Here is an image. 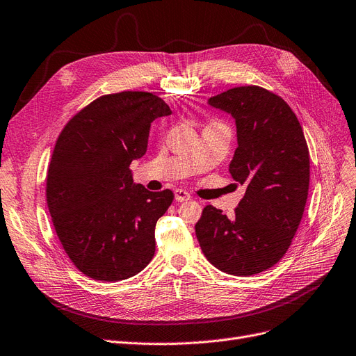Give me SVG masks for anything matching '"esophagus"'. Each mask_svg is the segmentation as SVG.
<instances>
[{"mask_svg": "<svg viewBox=\"0 0 356 356\" xmlns=\"http://www.w3.org/2000/svg\"><path fill=\"white\" fill-rule=\"evenodd\" d=\"M175 197L177 202H186V200H191V195L186 191H181V189H177L175 192Z\"/></svg>", "mask_w": 356, "mask_h": 356, "instance_id": "obj_1", "label": "esophagus"}]
</instances>
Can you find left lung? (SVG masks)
<instances>
[{"instance_id": "left-lung-1", "label": "left lung", "mask_w": 356, "mask_h": 356, "mask_svg": "<svg viewBox=\"0 0 356 356\" xmlns=\"http://www.w3.org/2000/svg\"><path fill=\"white\" fill-rule=\"evenodd\" d=\"M208 104L236 120L237 149L228 170L245 193L233 218L205 207L196 237L216 269L256 275L282 259L297 233L310 184V154L296 113L265 88L236 87Z\"/></svg>"}]
</instances>
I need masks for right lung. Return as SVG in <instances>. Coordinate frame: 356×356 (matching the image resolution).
Wrapping results in <instances>:
<instances>
[{
  "label": "right lung",
  "instance_id": "obj_1",
  "mask_svg": "<svg viewBox=\"0 0 356 356\" xmlns=\"http://www.w3.org/2000/svg\"><path fill=\"white\" fill-rule=\"evenodd\" d=\"M168 115L151 92L122 91L90 103L58 138L46 200L64 250L92 280H128L156 253V224L175 195L135 184L129 165L147 152L151 123Z\"/></svg>",
  "mask_w": 356,
  "mask_h": 356
}]
</instances>
